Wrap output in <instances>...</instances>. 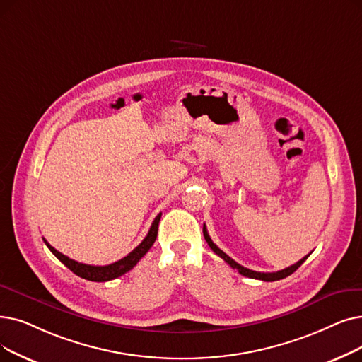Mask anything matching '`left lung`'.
Segmentation results:
<instances>
[{
  "mask_svg": "<svg viewBox=\"0 0 362 362\" xmlns=\"http://www.w3.org/2000/svg\"><path fill=\"white\" fill-rule=\"evenodd\" d=\"M202 233H204V238H206V241H207V244L210 245V248L214 251V253L218 256V257H222L232 269H237L241 275H244V276H248V278H255V279H262V281H278V279H282V278H286V276H288V275H291L293 272H296L298 268H300V264L309 257V255L308 256H305L302 260H298L297 263H294V264H291V266H288V268H286V269H282V271H278V272H256V271H251V269H247V268H244V266H241L240 263H237L235 262L233 259H230L226 253H223L222 250H220L213 241H211V238H210V235H209V232H207V228H206V225L202 226Z\"/></svg>",
  "mask_w": 362,
  "mask_h": 362,
  "instance_id": "8db88e82",
  "label": "left lung"
}]
</instances>
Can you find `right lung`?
Segmentation results:
<instances>
[{"instance_id":"right-lung-1","label":"right lung","mask_w":362,"mask_h":362,"mask_svg":"<svg viewBox=\"0 0 362 362\" xmlns=\"http://www.w3.org/2000/svg\"><path fill=\"white\" fill-rule=\"evenodd\" d=\"M160 218H161V213L155 217V220L152 222V226L148 232V235L145 237V240L140 243L132 253H129L125 257H122L121 260L111 263V264H106V266H93V264H84V263H78L72 259H69L68 256L62 255L60 251H57L54 247H52L49 243H47L44 238L45 245L49 247V250L52 253L64 263L68 269H71L75 275L81 276L84 279L88 281H96V282H105V281H111L115 279L121 275H124L125 272H129L130 269H133L134 266L137 264V262L142 259L149 248L153 245L155 240H156V235H158V225H160Z\"/></svg>"}]
</instances>
